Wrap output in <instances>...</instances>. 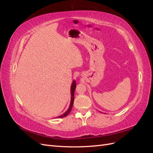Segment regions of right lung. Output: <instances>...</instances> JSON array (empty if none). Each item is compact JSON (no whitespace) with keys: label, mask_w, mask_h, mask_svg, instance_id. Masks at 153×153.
<instances>
[{"label":"right lung","mask_w":153,"mask_h":153,"mask_svg":"<svg viewBox=\"0 0 153 153\" xmlns=\"http://www.w3.org/2000/svg\"><path fill=\"white\" fill-rule=\"evenodd\" d=\"M76 82L74 80L72 83L71 84V103H70V105H69V108L68 109V110L66 111V112L62 114L61 115H60V116L58 117V118H63V117H65L66 116H67V115L70 113L71 110L72 109V107H73V102H74V93H75V89H76Z\"/></svg>","instance_id":"1"}]
</instances>
